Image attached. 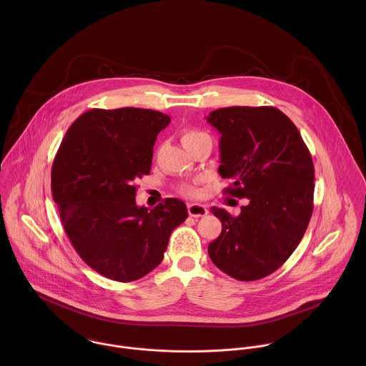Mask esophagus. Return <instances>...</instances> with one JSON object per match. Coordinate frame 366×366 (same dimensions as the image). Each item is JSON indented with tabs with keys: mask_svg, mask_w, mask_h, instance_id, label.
I'll use <instances>...</instances> for the list:
<instances>
[{
	"mask_svg": "<svg viewBox=\"0 0 366 366\" xmlns=\"http://www.w3.org/2000/svg\"><path fill=\"white\" fill-rule=\"evenodd\" d=\"M187 211H189V215L190 217H204L209 214V209L206 206L203 204H197V203H193V204H189L187 206Z\"/></svg>",
	"mask_w": 366,
	"mask_h": 366,
	"instance_id": "esophagus-1",
	"label": "esophagus"
}]
</instances>
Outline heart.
Returning <instances> with one entry per match:
<instances>
[{
	"mask_svg": "<svg viewBox=\"0 0 366 366\" xmlns=\"http://www.w3.org/2000/svg\"><path fill=\"white\" fill-rule=\"evenodd\" d=\"M202 135H206V134H203V132H200V131H196V129H187V131H184L182 139H183V142H186V141L194 139V138L202 137ZM183 193L187 194V196H194V194L197 193V190H196L194 187H184V189H183Z\"/></svg>",
	"mask_w": 366,
	"mask_h": 366,
	"instance_id": "obj_1",
	"label": "heart"
}]
</instances>
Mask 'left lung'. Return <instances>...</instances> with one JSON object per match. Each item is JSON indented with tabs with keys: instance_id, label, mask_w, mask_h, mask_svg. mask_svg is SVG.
Instances as JSON below:
<instances>
[{
	"instance_id": "left-lung-1",
	"label": "left lung",
	"mask_w": 366,
	"mask_h": 366,
	"mask_svg": "<svg viewBox=\"0 0 366 366\" xmlns=\"http://www.w3.org/2000/svg\"><path fill=\"white\" fill-rule=\"evenodd\" d=\"M207 121L221 134L218 173L232 182L225 193L248 199L238 217L209 209L222 224L209 259L237 280H258L287 261L307 229L312 155L296 125L274 107L219 108Z\"/></svg>"
}]
</instances>
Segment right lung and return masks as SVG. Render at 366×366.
<instances>
[{"label":"right lung","instance_id":"1","mask_svg":"<svg viewBox=\"0 0 366 366\" xmlns=\"http://www.w3.org/2000/svg\"><path fill=\"white\" fill-rule=\"evenodd\" d=\"M170 117L144 108L90 109L67 129L52 166L60 221L80 258L117 282H132L163 259L187 218L179 199L137 206L134 182L151 172L157 134Z\"/></svg>","mask_w":366,"mask_h":366}]
</instances>
